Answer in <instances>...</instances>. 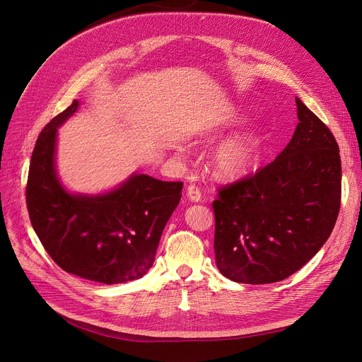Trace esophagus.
<instances>
[{
  "label": "esophagus",
  "mask_w": 362,
  "mask_h": 362,
  "mask_svg": "<svg viewBox=\"0 0 362 362\" xmlns=\"http://www.w3.org/2000/svg\"><path fill=\"white\" fill-rule=\"evenodd\" d=\"M187 197H188V200L190 202H200L202 200V192H200V188L197 187V185H188V188H187Z\"/></svg>",
  "instance_id": "34e87169"
}]
</instances>
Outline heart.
Instances as JSON below:
<instances>
[{
  "mask_svg": "<svg viewBox=\"0 0 362 362\" xmlns=\"http://www.w3.org/2000/svg\"><path fill=\"white\" fill-rule=\"evenodd\" d=\"M245 119L237 109L221 113L209 127L218 132L238 125ZM264 134L259 127L250 125L222 141L214 154V168L216 175L223 180H240L249 175L261 160Z\"/></svg>",
  "mask_w": 362,
  "mask_h": 362,
  "instance_id": "heart-1",
  "label": "heart"
}]
</instances>
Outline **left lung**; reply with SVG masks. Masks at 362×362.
Masks as SVG:
<instances>
[{
    "label": "left lung",
    "mask_w": 362,
    "mask_h": 362,
    "mask_svg": "<svg viewBox=\"0 0 362 362\" xmlns=\"http://www.w3.org/2000/svg\"><path fill=\"white\" fill-rule=\"evenodd\" d=\"M299 124L277 159L221 188L215 262L235 283L268 284L295 274L330 237L340 209L341 165L332 131L296 97Z\"/></svg>",
    "instance_id": "obj_1"
}]
</instances>
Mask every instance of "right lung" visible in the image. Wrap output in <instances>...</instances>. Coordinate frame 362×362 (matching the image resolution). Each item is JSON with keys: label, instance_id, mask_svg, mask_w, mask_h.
<instances>
[{"label": "right lung", "instance_id": "add662e5", "mask_svg": "<svg viewBox=\"0 0 362 362\" xmlns=\"http://www.w3.org/2000/svg\"><path fill=\"white\" fill-rule=\"evenodd\" d=\"M79 107L75 100L40 134L26 185L28 212L47 253L85 280L120 284L151 268L182 182L134 174L100 194L71 193L56 168L57 131Z\"/></svg>", "mask_w": 362, "mask_h": 362}]
</instances>
